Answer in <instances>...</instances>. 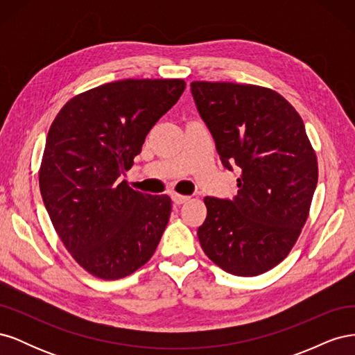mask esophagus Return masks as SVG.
<instances>
[{
  "instance_id": "obj_1",
  "label": "esophagus",
  "mask_w": 355,
  "mask_h": 355,
  "mask_svg": "<svg viewBox=\"0 0 355 355\" xmlns=\"http://www.w3.org/2000/svg\"><path fill=\"white\" fill-rule=\"evenodd\" d=\"M171 200H173V202L175 204H184V202H187L188 200H189V197L188 196H180V194H178V192H173V194H171Z\"/></svg>"
}]
</instances>
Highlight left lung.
Segmentation results:
<instances>
[{"label":"left lung","mask_w":355,"mask_h":355,"mask_svg":"<svg viewBox=\"0 0 355 355\" xmlns=\"http://www.w3.org/2000/svg\"><path fill=\"white\" fill-rule=\"evenodd\" d=\"M191 92L222 164L241 168L234 200L204 198L201 249L232 275L263 274L297 241L317 187L304 121L282 94L261 85L192 81Z\"/></svg>","instance_id":"8db88e82"}]
</instances>
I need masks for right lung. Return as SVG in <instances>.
Returning <instances> with one entry per match:
<instances>
[{
    "instance_id": "right-lung-1",
    "label": "right lung",
    "mask_w": 355,
    "mask_h": 355,
    "mask_svg": "<svg viewBox=\"0 0 355 355\" xmlns=\"http://www.w3.org/2000/svg\"><path fill=\"white\" fill-rule=\"evenodd\" d=\"M184 80H121L73 96L53 120L40 191L60 241L102 280L133 274L151 259L171 213L168 196L120 180L149 130L184 93Z\"/></svg>"
}]
</instances>
